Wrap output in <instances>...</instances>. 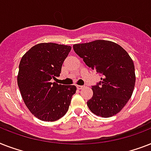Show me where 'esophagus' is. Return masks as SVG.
<instances>
[{
	"label": "esophagus",
	"instance_id": "1",
	"mask_svg": "<svg viewBox=\"0 0 151 151\" xmlns=\"http://www.w3.org/2000/svg\"><path fill=\"white\" fill-rule=\"evenodd\" d=\"M85 87V86H83V85H77V88H78V89H82L83 88Z\"/></svg>",
	"mask_w": 151,
	"mask_h": 151
}]
</instances>
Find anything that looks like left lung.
Segmentation results:
<instances>
[{"label": "left lung", "instance_id": "left-lung-1", "mask_svg": "<svg viewBox=\"0 0 151 151\" xmlns=\"http://www.w3.org/2000/svg\"><path fill=\"white\" fill-rule=\"evenodd\" d=\"M73 48L88 67L102 76L100 81L92 86L93 96L87 102L89 110L103 117L117 114L131 98L135 87L131 57L119 45L104 40L77 44Z\"/></svg>", "mask_w": 151, "mask_h": 151}]
</instances>
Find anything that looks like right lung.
Segmentation results:
<instances>
[{"label": "right lung", "mask_w": 151, "mask_h": 151, "mask_svg": "<svg viewBox=\"0 0 151 151\" xmlns=\"http://www.w3.org/2000/svg\"><path fill=\"white\" fill-rule=\"evenodd\" d=\"M71 47L55 43H41L22 57L17 81L20 93L29 110L38 119L55 122L66 114L75 85L52 82L61 73Z\"/></svg>", "instance_id": "1"}]
</instances>
